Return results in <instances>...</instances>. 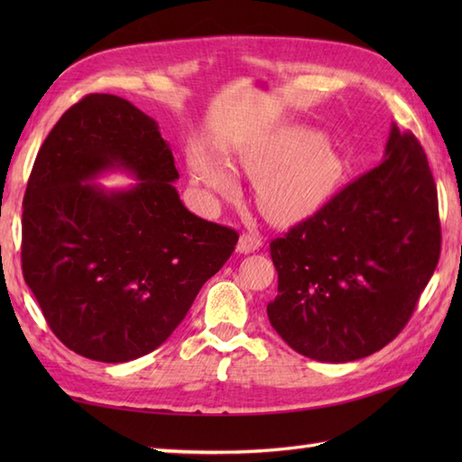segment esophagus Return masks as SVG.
Masks as SVG:
<instances>
[{
    "label": "esophagus",
    "instance_id": "esophagus-1",
    "mask_svg": "<svg viewBox=\"0 0 462 462\" xmlns=\"http://www.w3.org/2000/svg\"><path fill=\"white\" fill-rule=\"evenodd\" d=\"M262 248V240L258 236H254V234H248L244 232L240 236V242H238V252L240 254H252Z\"/></svg>",
    "mask_w": 462,
    "mask_h": 462
}]
</instances>
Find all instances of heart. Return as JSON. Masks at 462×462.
Masks as SVG:
<instances>
[{
  "mask_svg": "<svg viewBox=\"0 0 462 462\" xmlns=\"http://www.w3.org/2000/svg\"><path fill=\"white\" fill-rule=\"evenodd\" d=\"M238 166L256 182V202L272 222H296L326 202L341 176V161L310 129H288L238 152ZM194 182L208 199H230L236 180L204 154L192 159Z\"/></svg>",
  "mask_w": 462,
  "mask_h": 462,
  "instance_id": "heart-1",
  "label": "heart"
}]
</instances>
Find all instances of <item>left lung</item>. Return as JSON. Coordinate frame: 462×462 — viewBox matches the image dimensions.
<instances>
[{
  "label": "left lung",
  "instance_id": "obj_1",
  "mask_svg": "<svg viewBox=\"0 0 462 462\" xmlns=\"http://www.w3.org/2000/svg\"><path fill=\"white\" fill-rule=\"evenodd\" d=\"M268 318L301 356L347 363L385 347L437 268L440 222L427 154L391 125L385 159L272 240Z\"/></svg>",
  "mask_w": 462,
  "mask_h": 462
}]
</instances>
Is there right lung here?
I'll return each instance as SVG.
<instances>
[{
  "instance_id": "1",
  "label": "right lung",
  "mask_w": 462,
  "mask_h": 462,
  "mask_svg": "<svg viewBox=\"0 0 462 462\" xmlns=\"http://www.w3.org/2000/svg\"><path fill=\"white\" fill-rule=\"evenodd\" d=\"M111 170L137 184L106 191ZM159 125L116 95H87L37 152L22 220V268L59 341L125 363L169 339L238 232L186 210Z\"/></svg>"
}]
</instances>
